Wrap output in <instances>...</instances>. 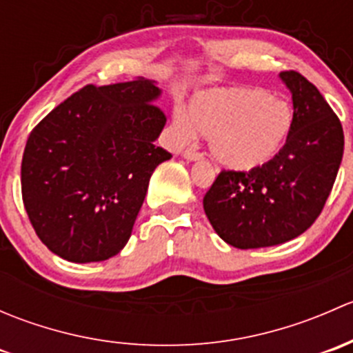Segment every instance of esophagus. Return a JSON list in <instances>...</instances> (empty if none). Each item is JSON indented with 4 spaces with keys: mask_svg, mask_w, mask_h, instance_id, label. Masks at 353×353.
<instances>
[{
    "mask_svg": "<svg viewBox=\"0 0 353 353\" xmlns=\"http://www.w3.org/2000/svg\"><path fill=\"white\" fill-rule=\"evenodd\" d=\"M183 157L186 160H190V162H196V160H201L203 159V154H199V152L193 150V148H188V150H184Z\"/></svg>",
    "mask_w": 353,
    "mask_h": 353,
    "instance_id": "obj_1",
    "label": "esophagus"
}]
</instances>
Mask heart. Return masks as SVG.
Segmentation results:
<instances>
[{
	"instance_id": "heart-1",
	"label": "heart",
	"mask_w": 353,
	"mask_h": 353,
	"mask_svg": "<svg viewBox=\"0 0 353 353\" xmlns=\"http://www.w3.org/2000/svg\"><path fill=\"white\" fill-rule=\"evenodd\" d=\"M294 126L290 102L256 87L199 92L190 112H174V137L179 143L205 134L213 159L232 170H254L272 162L290 140Z\"/></svg>"
}]
</instances>
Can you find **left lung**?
Wrapping results in <instances>:
<instances>
[{
	"instance_id": "1",
	"label": "left lung",
	"mask_w": 353,
	"mask_h": 353,
	"mask_svg": "<svg viewBox=\"0 0 353 353\" xmlns=\"http://www.w3.org/2000/svg\"><path fill=\"white\" fill-rule=\"evenodd\" d=\"M295 126L272 162L249 172L222 170L203 198L220 239L237 249L295 239L314 223L343 157V128L318 88L297 71H282Z\"/></svg>"
}]
</instances>
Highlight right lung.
<instances>
[{"instance_id": "1", "label": "right lung", "mask_w": 353, "mask_h": 353, "mask_svg": "<svg viewBox=\"0 0 353 353\" xmlns=\"http://www.w3.org/2000/svg\"><path fill=\"white\" fill-rule=\"evenodd\" d=\"M154 80L87 85L32 130L22 198L39 239L71 263L105 261L131 237L148 183L169 152Z\"/></svg>"}]
</instances>
